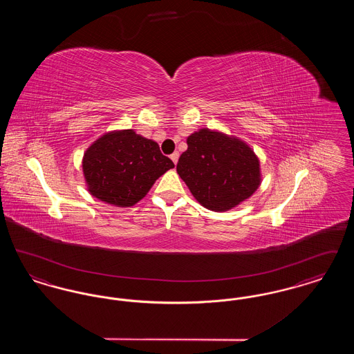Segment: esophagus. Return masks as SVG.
Wrapping results in <instances>:
<instances>
[{
    "mask_svg": "<svg viewBox=\"0 0 354 354\" xmlns=\"http://www.w3.org/2000/svg\"><path fill=\"white\" fill-rule=\"evenodd\" d=\"M169 158H171V160L174 162V165H176V163H178V159H179V152H174V153H171V155H169Z\"/></svg>",
    "mask_w": 354,
    "mask_h": 354,
    "instance_id": "obj_1",
    "label": "esophagus"
}]
</instances>
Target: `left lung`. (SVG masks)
I'll return each mask as SVG.
<instances>
[{"mask_svg": "<svg viewBox=\"0 0 354 354\" xmlns=\"http://www.w3.org/2000/svg\"><path fill=\"white\" fill-rule=\"evenodd\" d=\"M187 145L176 171L205 208L228 211L257 189L259 159L241 140L203 129L189 135Z\"/></svg>", "mask_w": 354, "mask_h": 354, "instance_id": "left-lung-1", "label": "left lung"}]
</instances>
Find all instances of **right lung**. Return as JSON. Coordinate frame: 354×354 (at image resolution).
I'll use <instances>...</instances> for the list:
<instances>
[{"label":"right lung","instance_id":"1","mask_svg":"<svg viewBox=\"0 0 354 354\" xmlns=\"http://www.w3.org/2000/svg\"><path fill=\"white\" fill-rule=\"evenodd\" d=\"M172 167V160L160 152L156 142L133 130L103 135L84 156L90 194L118 207L139 202L155 180Z\"/></svg>","mask_w":354,"mask_h":354}]
</instances>
